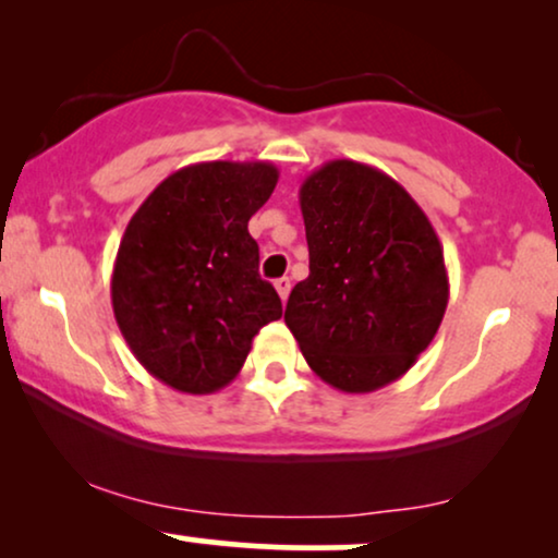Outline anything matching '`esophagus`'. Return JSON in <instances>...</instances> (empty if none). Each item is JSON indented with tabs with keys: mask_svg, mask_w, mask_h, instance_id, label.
<instances>
[{
	"mask_svg": "<svg viewBox=\"0 0 558 558\" xmlns=\"http://www.w3.org/2000/svg\"><path fill=\"white\" fill-rule=\"evenodd\" d=\"M275 291H278L280 301H288V295H291V278H278V280H275Z\"/></svg>",
	"mask_w": 558,
	"mask_h": 558,
	"instance_id": "34e87169",
	"label": "esophagus"
}]
</instances>
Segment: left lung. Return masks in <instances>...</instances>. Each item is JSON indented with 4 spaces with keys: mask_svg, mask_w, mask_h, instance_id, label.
I'll return each instance as SVG.
<instances>
[{
    "mask_svg": "<svg viewBox=\"0 0 558 558\" xmlns=\"http://www.w3.org/2000/svg\"><path fill=\"white\" fill-rule=\"evenodd\" d=\"M299 202L308 278L288 299V329L331 388H385L441 326L449 275L439 236L403 185L356 160L324 162Z\"/></svg>",
    "mask_w": 558,
    "mask_h": 558,
    "instance_id": "obj_1",
    "label": "left lung"
}]
</instances>
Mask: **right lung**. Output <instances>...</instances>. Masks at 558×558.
<instances>
[{
    "instance_id": "right-lung-1",
    "label": "right lung",
    "mask_w": 558,
    "mask_h": 558,
    "mask_svg": "<svg viewBox=\"0 0 558 558\" xmlns=\"http://www.w3.org/2000/svg\"><path fill=\"white\" fill-rule=\"evenodd\" d=\"M275 183L278 168L265 160L185 166L124 229L111 272L117 326L140 365L178 392L232 383L255 333L283 316L247 232Z\"/></svg>"
}]
</instances>
